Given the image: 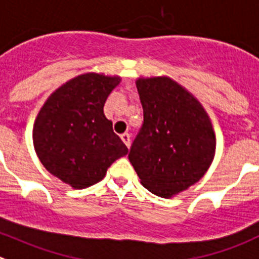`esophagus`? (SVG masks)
Wrapping results in <instances>:
<instances>
[{
	"label": "esophagus",
	"mask_w": 259,
	"mask_h": 259,
	"mask_svg": "<svg viewBox=\"0 0 259 259\" xmlns=\"http://www.w3.org/2000/svg\"><path fill=\"white\" fill-rule=\"evenodd\" d=\"M121 139H122V142L125 143V146L129 148L130 143H132V142H130V134H129V133H124V134H121Z\"/></svg>",
	"instance_id": "esophagus-1"
}]
</instances>
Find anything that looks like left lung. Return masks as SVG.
<instances>
[{
	"label": "left lung",
	"instance_id": "obj_1",
	"mask_svg": "<svg viewBox=\"0 0 259 259\" xmlns=\"http://www.w3.org/2000/svg\"><path fill=\"white\" fill-rule=\"evenodd\" d=\"M143 124L129 160L143 187L171 197L202 178L215 151L208 115L186 89L169 77L138 78Z\"/></svg>",
	"mask_w": 259,
	"mask_h": 259
}]
</instances>
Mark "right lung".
<instances>
[{
	"label": "right lung",
	"instance_id": "add662e5",
	"mask_svg": "<svg viewBox=\"0 0 259 259\" xmlns=\"http://www.w3.org/2000/svg\"><path fill=\"white\" fill-rule=\"evenodd\" d=\"M120 77L85 73L49 97L33 126V144L49 173L73 188L90 187L104 178L127 147L104 116L107 98Z\"/></svg>",
	"mask_w": 259,
	"mask_h": 259
}]
</instances>
